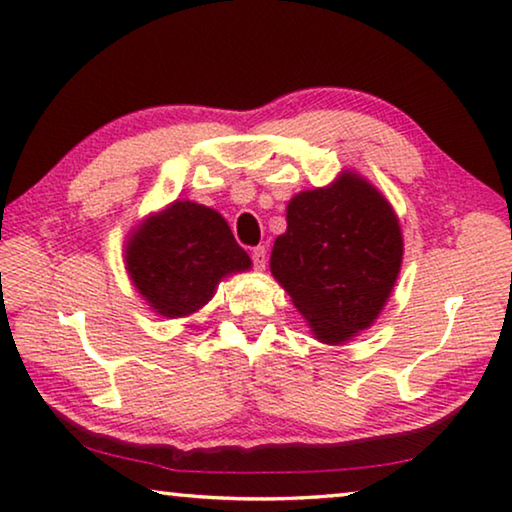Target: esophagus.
Here are the masks:
<instances>
[{
    "label": "esophagus",
    "instance_id": "1",
    "mask_svg": "<svg viewBox=\"0 0 512 512\" xmlns=\"http://www.w3.org/2000/svg\"><path fill=\"white\" fill-rule=\"evenodd\" d=\"M251 261H254L256 270H265V261H267V249L261 245V247H254V251H251Z\"/></svg>",
    "mask_w": 512,
    "mask_h": 512
}]
</instances>
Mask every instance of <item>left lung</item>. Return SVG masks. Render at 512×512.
Here are the masks:
<instances>
[{
    "mask_svg": "<svg viewBox=\"0 0 512 512\" xmlns=\"http://www.w3.org/2000/svg\"><path fill=\"white\" fill-rule=\"evenodd\" d=\"M288 229L274 240L270 270L304 315L313 338L347 345L388 304L404 261L399 217L354 170L288 201Z\"/></svg>",
    "mask_w": 512,
    "mask_h": 512,
    "instance_id": "8db88e82",
    "label": "left lung"
}]
</instances>
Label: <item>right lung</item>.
Wrapping results in <instances>:
<instances>
[{
    "label": "right lung",
    "instance_id": "add662e5",
    "mask_svg": "<svg viewBox=\"0 0 512 512\" xmlns=\"http://www.w3.org/2000/svg\"><path fill=\"white\" fill-rule=\"evenodd\" d=\"M124 267L149 311L177 320L206 306L226 276L249 272L251 258L220 213L174 199L129 231Z\"/></svg>",
    "mask_w": 512,
    "mask_h": 512
}]
</instances>
